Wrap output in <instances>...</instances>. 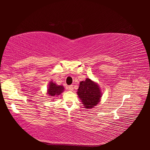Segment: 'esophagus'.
<instances>
[{"label":"esophagus","mask_w":150,"mask_h":150,"mask_svg":"<svg viewBox=\"0 0 150 150\" xmlns=\"http://www.w3.org/2000/svg\"><path fill=\"white\" fill-rule=\"evenodd\" d=\"M68 89H69V90H70V91H73V86H72V85L69 86H68Z\"/></svg>","instance_id":"1"}]
</instances>
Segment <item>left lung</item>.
I'll return each instance as SVG.
<instances>
[{"mask_svg":"<svg viewBox=\"0 0 150 150\" xmlns=\"http://www.w3.org/2000/svg\"><path fill=\"white\" fill-rule=\"evenodd\" d=\"M77 94L86 109H90L96 106L100 102L102 96L98 84L88 78L80 82Z\"/></svg>","mask_w":150,"mask_h":150,"instance_id":"obj_1","label":"left lung"}]
</instances>
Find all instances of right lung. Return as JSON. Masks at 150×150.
<instances>
[{"label":"right lung","instance_id":"add662e5","mask_svg":"<svg viewBox=\"0 0 150 150\" xmlns=\"http://www.w3.org/2000/svg\"><path fill=\"white\" fill-rule=\"evenodd\" d=\"M64 88L62 86L57 85L52 81H51L49 84V87L47 89V94L50 97L58 96V95L62 93Z\"/></svg>","mask_w":150,"mask_h":150}]
</instances>
